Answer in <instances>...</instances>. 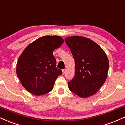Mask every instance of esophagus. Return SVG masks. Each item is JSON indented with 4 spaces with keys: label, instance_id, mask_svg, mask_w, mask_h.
<instances>
[{
    "label": "esophagus",
    "instance_id": "34e87169",
    "mask_svg": "<svg viewBox=\"0 0 125 125\" xmlns=\"http://www.w3.org/2000/svg\"><path fill=\"white\" fill-rule=\"evenodd\" d=\"M66 71V69H63L62 70V73H63V74H64V73H65Z\"/></svg>",
    "mask_w": 125,
    "mask_h": 125
}]
</instances>
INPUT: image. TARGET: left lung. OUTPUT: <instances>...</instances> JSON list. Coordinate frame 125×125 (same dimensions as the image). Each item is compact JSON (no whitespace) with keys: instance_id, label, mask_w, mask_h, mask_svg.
<instances>
[{"instance_id":"left-lung-1","label":"left lung","mask_w":125,"mask_h":125,"mask_svg":"<svg viewBox=\"0 0 125 125\" xmlns=\"http://www.w3.org/2000/svg\"><path fill=\"white\" fill-rule=\"evenodd\" d=\"M75 62V74L69 88L81 97L94 95L104 84L109 70L106 54L96 43L80 36L64 39Z\"/></svg>"}]
</instances>
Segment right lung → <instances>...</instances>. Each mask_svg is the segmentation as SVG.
Here are the masks:
<instances>
[{
	"instance_id": "1",
	"label": "right lung",
	"mask_w": 125,
	"mask_h": 125,
	"mask_svg": "<svg viewBox=\"0 0 125 125\" xmlns=\"http://www.w3.org/2000/svg\"><path fill=\"white\" fill-rule=\"evenodd\" d=\"M64 42L59 36H44L29 44L16 64V74L29 92L36 96L51 92L56 79L62 74L56 67L53 52Z\"/></svg>"
}]
</instances>
